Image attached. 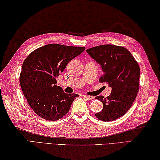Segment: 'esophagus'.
<instances>
[{
    "mask_svg": "<svg viewBox=\"0 0 160 160\" xmlns=\"http://www.w3.org/2000/svg\"><path fill=\"white\" fill-rule=\"evenodd\" d=\"M84 98H86V99L88 100H93L94 99V97L91 96H87V95H84Z\"/></svg>",
    "mask_w": 160,
    "mask_h": 160,
    "instance_id": "obj_1",
    "label": "esophagus"
}]
</instances>
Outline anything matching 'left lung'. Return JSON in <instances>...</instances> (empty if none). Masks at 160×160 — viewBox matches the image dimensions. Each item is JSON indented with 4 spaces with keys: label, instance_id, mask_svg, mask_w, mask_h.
I'll use <instances>...</instances> for the list:
<instances>
[{
    "label": "left lung",
    "instance_id": "obj_1",
    "mask_svg": "<svg viewBox=\"0 0 160 160\" xmlns=\"http://www.w3.org/2000/svg\"><path fill=\"white\" fill-rule=\"evenodd\" d=\"M89 55L100 64L103 73L100 82L111 87L109 96L96 99L103 104L102 110L96 113L100 120L109 122L124 115L136 98L140 87V69L129 51L123 47L102 45L87 49Z\"/></svg>",
    "mask_w": 160,
    "mask_h": 160
}]
</instances>
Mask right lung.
Segmentation results:
<instances>
[{
	"instance_id": "add662e5",
	"label": "right lung",
	"mask_w": 160,
	"mask_h": 160,
	"mask_svg": "<svg viewBox=\"0 0 160 160\" xmlns=\"http://www.w3.org/2000/svg\"><path fill=\"white\" fill-rule=\"evenodd\" d=\"M85 47L49 44L29 54L20 74L23 95L35 113L45 120H58L69 112L78 95L65 93L56 85V78L68 62L82 53Z\"/></svg>"
}]
</instances>
